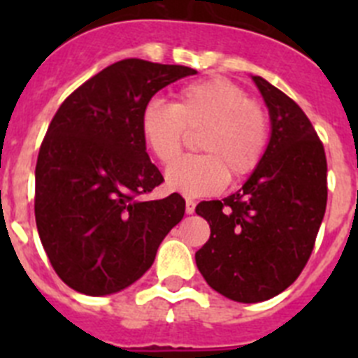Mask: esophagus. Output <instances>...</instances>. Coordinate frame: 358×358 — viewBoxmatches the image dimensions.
Masks as SVG:
<instances>
[{
    "label": "esophagus",
    "instance_id": "esophagus-1",
    "mask_svg": "<svg viewBox=\"0 0 358 358\" xmlns=\"http://www.w3.org/2000/svg\"><path fill=\"white\" fill-rule=\"evenodd\" d=\"M195 211V201H192V199H186V213L192 215Z\"/></svg>",
    "mask_w": 358,
    "mask_h": 358
}]
</instances>
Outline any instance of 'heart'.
<instances>
[{"label": "heart", "instance_id": "obj_1", "mask_svg": "<svg viewBox=\"0 0 358 358\" xmlns=\"http://www.w3.org/2000/svg\"><path fill=\"white\" fill-rule=\"evenodd\" d=\"M201 156L172 164L164 176L170 192L185 197L215 195L229 181L256 172L268 147V116L243 87L222 77L185 85L176 102L157 98L141 110L140 132L145 147L161 164L179 157L188 132H201Z\"/></svg>", "mask_w": 358, "mask_h": 358}]
</instances>
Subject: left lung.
<instances>
[{"mask_svg":"<svg viewBox=\"0 0 358 358\" xmlns=\"http://www.w3.org/2000/svg\"><path fill=\"white\" fill-rule=\"evenodd\" d=\"M271 115L262 164L240 192L195 211L211 235L195 262L218 294L238 303L271 299L301 274L328 199L327 154L303 109L265 78L252 77Z\"/></svg>","mask_w":358,"mask_h":358,"instance_id":"1","label":"left lung"}]
</instances>
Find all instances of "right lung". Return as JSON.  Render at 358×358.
Segmentation results:
<instances>
[{
	"mask_svg": "<svg viewBox=\"0 0 358 358\" xmlns=\"http://www.w3.org/2000/svg\"><path fill=\"white\" fill-rule=\"evenodd\" d=\"M188 66L123 59L66 98L36 164V222L57 276L77 292L107 296L140 280L185 217V199L141 195L163 182L140 132L141 110Z\"/></svg>",
	"mask_w": 358,
	"mask_h": 358,
	"instance_id": "obj_1",
	"label": "right lung"
}]
</instances>
